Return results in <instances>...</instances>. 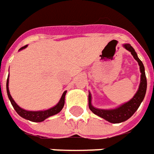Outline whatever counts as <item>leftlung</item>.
Listing matches in <instances>:
<instances>
[{"mask_svg":"<svg viewBox=\"0 0 154 154\" xmlns=\"http://www.w3.org/2000/svg\"><path fill=\"white\" fill-rule=\"evenodd\" d=\"M123 47L127 50L131 52L133 58L137 61L140 67L141 80H140L138 90L137 91L135 95L129 101L124 103L123 105H121L118 107L115 108V109L105 110V109H98V108H95L92 106L91 95V93H89V108H90V110L94 114L99 116L100 117L106 120L111 123H120V122H123L129 119L138 109L142 101L143 100L146 91H147V78H146V75H145L143 63L138 59L134 48L130 44H128V43L123 44Z\"/></svg>","mask_w":154,"mask_h":154,"instance_id":"1","label":"left lung"}]
</instances>
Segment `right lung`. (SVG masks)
<instances>
[{
  "label": "right lung",
  "instance_id": "obj_1",
  "mask_svg": "<svg viewBox=\"0 0 154 154\" xmlns=\"http://www.w3.org/2000/svg\"><path fill=\"white\" fill-rule=\"evenodd\" d=\"M27 45L26 46L22 47L19 50H22L23 48H26ZM8 84H9V76L7 78L6 80V92H7V95H8V98L10 100L11 103L12 105V106L15 109V111L17 112L20 116H22V118L26 120H29L31 122H41L45 119H47L48 117H49L51 116L56 115L58 114L59 112L61 111V110L63 109V106H64V99H65V95H66V91H64L63 93V95L60 98V100L59 101V103L57 104L56 106H54V107L50 108V109H48V110H44V111H26L24 110L19 106L15 102V100L12 99L11 95L10 94V91H9V87H8Z\"/></svg>",
  "mask_w": 154,
  "mask_h": 154
}]
</instances>
